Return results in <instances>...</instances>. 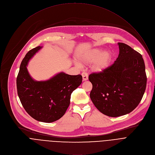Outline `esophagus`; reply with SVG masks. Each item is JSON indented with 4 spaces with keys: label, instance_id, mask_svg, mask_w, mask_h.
<instances>
[{
    "label": "esophagus",
    "instance_id": "1",
    "mask_svg": "<svg viewBox=\"0 0 155 155\" xmlns=\"http://www.w3.org/2000/svg\"><path fill=\"white\" fill-rule=\"evenodd\" d=\"M81 75H82V77H83V81H86V80H87V79H88V75H87V73H86V72H83Z\"/></svg>",
    "mask_w": 155,
    "mask_h": 155
}]
</instances>
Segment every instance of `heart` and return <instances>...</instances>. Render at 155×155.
<instances>
[{
    "mask_svg": "<svg viewBox=\"0 0 155 155\" xmlns=\"http://www.w3.org/2000/svg\"><path fill=\"white\" fill-rule=\"evenodd\" d=\"M79 60L83 64H90L93 61L91 65L92 70L95 72H102L108 68L112 60V55L108 51H101L99 48H93L81 54Z\"/></svg>",
    "mask_w": 155,
    "mask_h": 155,
    "instance_id": "obj_1",
    "label": "heart"
}]
</instances>
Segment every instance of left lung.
<instances>
[{"mask_svg": "<svg viewBox=\"0 0 155 155\" xmlns=\"http://www.w3.org/2000/svg\"><path fill=\"white\" fill-rule=\"evenodd\" d=\"M115 62L99 73L89 75L93 84L90 98L103 114L117 117L134 110L140 102L147 85L142 56L130 47L118 43Z\"/></svg>", "mask_w": 155, "mask_h": 155, "instance_id": "1", "label": "left lung"}]
</instances>
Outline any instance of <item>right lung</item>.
Returning <instances> with one entry per match:
<instances>
[{
    "label": "right lung",
    "mask_w": 155,
    "mask_h": 155,
    "mask_svg": "<svg viewBox=\"0 0 155 155\" xmlns=\"http://www.w3.org/2000/svg\"><path fill=\"white\" fill-rule=\"evenodd\" d=\"M42 47L30 50L22 61L16 78L18 95L27 113L34 119L52 123L60 119L69 106L72 93L81 84V75L60 72L49 80L36 81L27 69L29 60Z\"/></svg>",
    "instance_id": "obj_1"
}]
</instances>
